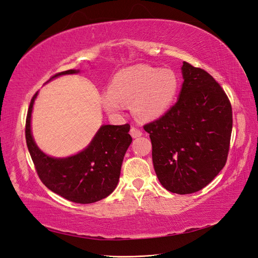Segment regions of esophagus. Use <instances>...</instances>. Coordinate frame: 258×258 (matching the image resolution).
Returning a JSON list of instances; mask_svg holds the SVG:
<instances>
[{"label":"esophagus","mask_w":258,"mask_h":258,"mask_svg":"<svg viewBox=\"0 0 258 258\" xmlns=\"http://www.w3.org/2000/svg\"><path fill=\"white\" fill-rule=\"evenodd\" d=\"M130 135H131L132 138H139V137L142 136V131L138 129V128H136V127H131Z\"/></svg>","instance_id":"1"}]
</instances>
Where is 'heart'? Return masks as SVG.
Returning a JSON list of instances; mask_svg holds the SVG:
<instances>
[{"label":"heart","instance_id":"b5f03b06","mask_svg":"<svg viewBox=\"0 0 258 258\" xmlns=\"http://www.w3.org/2000/svg\"><path fill=\"white\" fill-rule=\"evenodd\" d=\"M179 83L170 69L137 64L120 70L111 89L100 96L101 104L110 114H120L128 102L142 120H154L165 114L177 95Z\"/></svg>","mask_w":258,"mask_h":258}]
</instances>
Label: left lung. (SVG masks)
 Listing matches in <instances>:
<instances>
[{"label":"left lung","instance_id":"left-lung-1","mask_svg":"<svg viewBox=\"0 0 258 258\" xmlns=\"http://www.w3.org/2000/svg\"><path fill=\"white\" fill-rule=\"evenodd\" d=\"M176 103L146 123L155 172L171 192L192 194L224 168L229 152L232 110L221 85L205 70L183 62Z\"/></svg>","mask_w":258,"mask_h":258}]
</instances>
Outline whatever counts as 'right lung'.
Wrapping results in <instances>:
<instances>
[{"mask_svg": "<svg viewBox=\"0 0 258 258\" xmlns=\"http://www.w3.org/2000/svg\"><path fill=\"white\" fill-rule=\"evenodd\" d=\"M79 72L80 70H68L50 80ZM36 96L37 92L28 110L26 140L38 177L48 189L75 204H92L106 198L118 184L123 156L132 142L128 134L130 124H103L85 150L70 157L54 158L37 147L31 132V114Z\"/></svg>", "mask_w": 258, "mask_h": 258, "instance_id": "add662e5", "label": "right lung"}]
</instances>
